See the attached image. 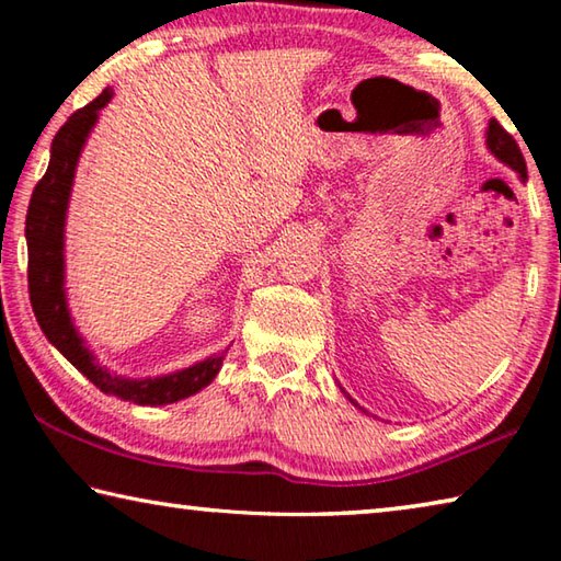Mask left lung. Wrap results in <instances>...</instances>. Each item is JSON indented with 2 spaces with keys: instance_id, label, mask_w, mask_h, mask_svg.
<instances>
[{
  "instance_id": "obj_1",
  "label": "left lung",
  "mask_w": 561,
  "mask_h": 561,
  "mask_svg": "<svg viewBox=\"0 0 561 561\" xmlns=\"http://www.w3.org/2000/svg\"><path fill=\"white\" fill-rule=\"evenodd\" d=\"M488 148L492 150V153H495L497 160H502V163H507L512 170H517L522 180L527 178V163H525V156H522V150L517 146V140L512 138L510 133L502 128L495 118H492L490 126H488ZM348 401L358 405L354 398H348ZM360 411H364V408H360Z\"/></svg>"
}]
</instances>
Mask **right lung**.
Masks as SVG:
<instances>
[{
	"instance_id": "right-lung-1",
	"label": "right lung",
	"mask_w": 561,
	"mask_h": 561,
	"mask_svg": "<svg viewBox=\"0 0 561 561\" xmlns=\"http://www.w3.org/2000/svg\"><path fill=\"white\" fill-rule=\"evenodd\" d=\"M113 91L103 89L64 123L51 140V160L44 178L36 183L30 210H26V250H30V299L34 317L39 321L44 336L61 351V354L101 388L103 393L118 396L123 401L138 405H165L183 401V398L203 391L213 383L222 366V354H215L201 364L156 378H123L103 368L93 351L83 344V336L76 331L69 304L64 289V225L66 207H69L71 185L79 165V156L87 144L91 128L96 126L99 111L111 101Z\"/></svg>"
}]
</instances>
